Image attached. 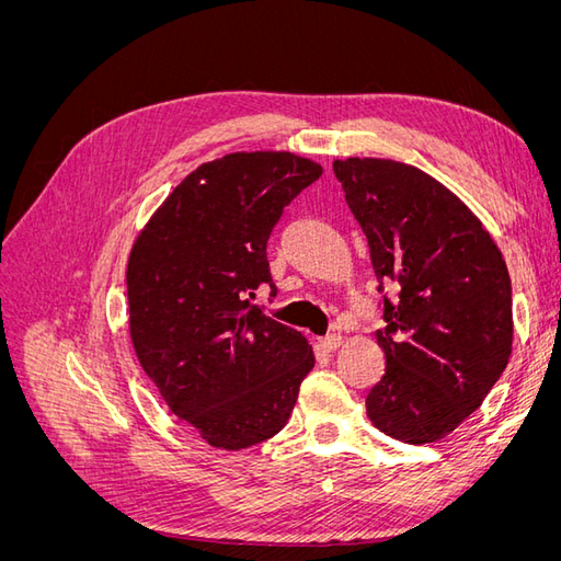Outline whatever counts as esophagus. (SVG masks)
Segmentation results:
<instances>
[{
	"label": "esophagus",
	"mask_w": 561,
	"mask_h": 561,
	"mask_svg": "<svg viewBox=\"0 0 561 561\" xmlns=\"http://www.w3.org/2000/svg\"><path fill=\"white\" fill-rule=\"evenodd\" d=\"M342 344H344V336L342 334H328L325 339H320V346L325 348V351H336Z\"/></svg>",
	"instance_id": "obj_1"
}]
</instances>
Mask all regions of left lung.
I'll return each mask as SVG.
<instances>
[{
	"label": "left lung",
	"mask_w": 561,
	"mask_h": 561,
	"mask_svg": "<svg viewBox=\"0 0 561 561\" xmlns=\"http://www.w3.org/2000/svg\"><path fill=\"white\" fill-rule=\"evenodd\" d=\"M383 297L381 381L365 400L375 426L407 445L437 443L478 410L513 353V287L499 245L466 203L390 159L334 161Z\"/></svg>",
	"instance_id": "left-lung-1"
}]
</instances>
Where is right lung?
<instances>
[{
    "label": "right lung",
    "mask_w": 561,
    "mask_h": 561,
    "mask_svg": "<svg viewBox=\"0 0 561 561\" xmlns=\"http://www.w3.org/2000/svg\"><path fill=\"white\" fill-rule=\"evenodd\" d=\"M322 175L290 151H236L198 165L133 243L130 342L171 412L210 447L239 451L283 431L313 351L250 307L271 283L266 241Z\"/></svg>",
    "instance_id": "add662e5"
}]
</instances>
